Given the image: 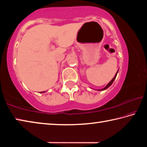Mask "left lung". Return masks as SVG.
Listing matches in <instances>:
<instances>
[{
	"mask_svg": "<svg viewBox=\"0 0 147 147\" xmlns=\"http://www.w3.org/2000/svg\"><path fill=\"white\" fill-rule=\"evenodd\" d=\"M117 73H118V71L117 72V73L115 74V76H114V78L112 79V80H111L110 81V82H109L108 84V85H107L106 87H105V88H103L102 89H100V90H98V91H103V90H105V89H106L107 88H109V86H110L111 85V84H113V81L114 80H115V78H116V76H117Z\"/></svg>",
	"mask_w": 147,
	"mask_h": 147,
	"instance_id": "8db88e82",
	"label": "left lung"
}]
</instances>
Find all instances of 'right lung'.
<instances>
[{
    "label": "right lung",
    "instance_id": "obj_1",
    "mask_svg": "<svg viewBox=\"0 0 147 147\" xmlns=\"http://www.w3.org/2000/svg\"><path fill=\"white\" fill-rule=\"evenodd\" d=\"M41 93H44V91H42V92H41Z\"/></svg>",
    "mask_w": 147,
    "mask_h": 147
}]
</instances>
